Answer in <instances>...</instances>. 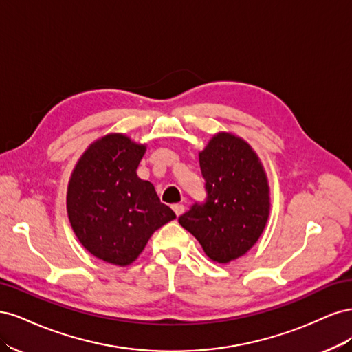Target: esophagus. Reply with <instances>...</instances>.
<instances>
[{"label":"esophagus","mask_w":352,"mask_h":352,"mask_svg":"<svg viewBox=\"0 0 352 352\" xmlns=\"http://www.w3.org/2000/svg\"><path fill=\"white\" fill-rule=\"evenodd\" d=\"M172 208H173V211H175V214L179 217L180 214H182V212L185 211V206L184 204H173L172 206Z\"/></svg>","instance_id":"34e87169"}]
</instances>
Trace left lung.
<instances>
[{
	"label": "left lung",
	"mask_w": 352,
	"mask_h": 352,
	"mask_svg": "<svg viewBox=\"0 0 352 352\" xmlns=\"http://www.w3.org/2000/svg\"><path fill=\"white\" fill-rule=\"evenodd\" d=\"M206 199L179 217L212 261L229 263L258 241L269 217V186L251 146L229 133L216 135L199 153Z\"/></svg>",
	"instance_id": "obj_1"
}]
</instances>
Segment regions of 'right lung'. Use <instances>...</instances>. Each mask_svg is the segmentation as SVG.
<instances>
[{
  "label": "right lung",
  "instance_id": "1",
  "mask_svg": "<svg viewBox=\"0 0 352 352\" xmlns=\"http://www.w3.org/2000/svg\"><path fill=\"white\" fill-rule=\"evenodd\" d=\"M144 153L124 135H107L88 148L70 179V225L85 248L111 264H131L153 233L176 219L136 175Z\"/></svg>",
  "mask_w": 352,
  "mask_h": 352
}]
</instances>
